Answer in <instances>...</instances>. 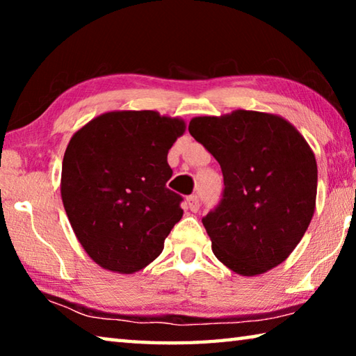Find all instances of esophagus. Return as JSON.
<instances>
[{
    "instance_id": "1",
    "label": "esophagus",
    "mask_w": 356,
    "mask_h": 356,
    "mask_svg": "<svg viewBox=\"0 0 356 356\" xmlns=\"http://www.w3.org/2000/svg\"><path fill=\"white\" fill-rule=\"evenodd\" d=\"M186 204H188V209L191 212H197V210H200V197L196 195L186 197Z\"/></svg>"
}]
</instances>
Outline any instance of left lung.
<instances>
[{
	"mask_svg": "<svg viewBox=\"0 0 356 356\" xmlns=\"http://www.w3.org/2000/svg\"><path fill=\"white\" fill-rule=\"evenodd\" d=\"M225 177L220 206L202 218L212 251L242 276L284 262L316 210L317 163L309 144L278 114L236 110L190 120Z\"/></svg>",
	"mask_w": 356,
	"mask_h": 356,
	"instance_id": "8db88e82",
	"label": "left lung"
}]
</instances>
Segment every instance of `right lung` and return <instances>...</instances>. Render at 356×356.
<instances>
[{
  "mask_svg": "<svg viewBox=\"0 0 356 356\" xmlns=\"http://www.w3.org/2000/svg\"><path fill=\"white\" fill-rule=\"evenodd\" d=\"M185 120L160 113L108 111L70 138L61 197L78 242L102 268L131 275L165 248L182 218V196L166 188L168 150Z\"/></svg>",
  "mask_w": 356,
  "mask_h": 356,
  "instance_id": "1",
  "label": "right lung"
}]
</instances>
